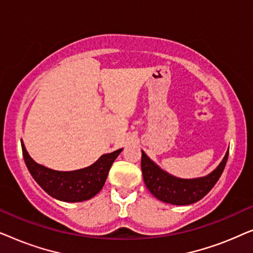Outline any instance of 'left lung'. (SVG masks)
<instances>
[{
	"label": "left lung",
	"instance_id": "left-lung-1",
	"mask_svg": "<svg viewBox=\"0 0 253 253\" xmlns=\"http://www.w3.org/2000/svg\"><path fill=\"white\" fill-rule=\"evenodd\" d=\"M228 154L229 148L216 169L207 176L185 179L168 174L141 151V171L145 185L152 195L161 202L172 205H190L204 198L219 181L226 167Z\"/></svg>",
	"mask_w": 253,
	"mask_h": 253
}]
</instances>
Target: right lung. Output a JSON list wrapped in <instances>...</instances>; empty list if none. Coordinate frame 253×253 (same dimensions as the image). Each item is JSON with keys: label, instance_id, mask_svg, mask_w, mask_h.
Returning <instances> with one entry per match:
<instances>
[{"label": "right lung", "instance_id": "right-lung-1", "mask_svg": "<svg viewBox=\"0 0 253 253\" xmlns=\"http://www.w3.org/2000/svg\"><path fill=\"white\" fill-rule=\"evenodd\" d=\"M23 157L30 174L36 182L55 199L67 203H78L91 199L100 192L108 176L113 162L122 148L103 154L88 167L72 171H58L37 164L27 153L22 140Z\"/></svg>", "mask_w": 253, "mask_h": 253}]
</instances>
